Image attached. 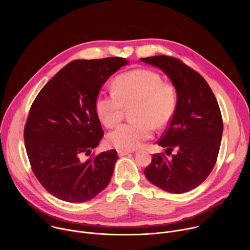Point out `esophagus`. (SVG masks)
Instances as JSON below:
<instances>
[{"instance_id": "obj_1", "label": "esophagus", "mask_w": 250, "mask_h": 250, "mask_svg": "<svg viewBox=\"0 0 250 250\" xmlns=\"http://www.w3.org/2000/svg\"><path fill=\"white\" fill-rule=\"evenodd\" d=\"M131 151H129V150H122V149H119L118 150V154H119V156L120 157H123V156H125V155H127V154H129Z\"/></svg>"}]
</instances>
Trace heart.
<instances>
[{"instance_id": "1", "label": "heart", "mask_w": 250, "mask_h": 250, "mask_svg": "<svg viewBox=\"0 0 250 250\" xmlns=\"http://www.w3.org/2000/svg\"><path fill=\"white\" fill-rule=\"evenodd\" d=\"M114 90L100 92L96 100L99 119L106 127H115L123 119L125 108H130L133 121L109 133L108 144L118 149L133 150L151 138L155 125L162 127L172 119L177 93L173 85L147 69H136L119 75Z\"/></svg>"}]
</instances>
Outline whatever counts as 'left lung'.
<instances>
[{"label":"left lung","mask_w":250,"mask_h":250,"mask_svg":"<svg viewBox=\"0 0 250 250\" xmlns=\"http://www.w3.org/2000/svg\"><path fill=\"white\" fill-rule=\"evenodd\" d=\"M160 68L177 92L175 113L157 144L164 153L152 156L145 169L147 180L174 194L189 192L202 184L215 166L223 135L218 101L207 81L180 59L158 55L140 58Z\"/></svg>","instance_id":"obj_1"}]
</instances>
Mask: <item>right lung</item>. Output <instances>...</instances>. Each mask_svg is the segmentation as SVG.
Returning a JSON list of instances; mask_svg holds the SVG:
<instances>
[{
  "mask_svg": "<svg viewBox=\"0 0 250 250\" xmlns=\"http://www.w3.org/2000/svg\"><path fill=\"white\" fill-rule=\"evenodd\" d=\"M128 61L123 57L73 60L33 101L23 137L31 169L44 189L69 203L93 199L111 181L115 149L90 155L104 136L96 100L104 83Z\"/></svg>",
  "mask_w": 250,
  "mask_h": 250,
  "instance_id": "add662e5",
  "label": "right lung"
}]
</instances>
